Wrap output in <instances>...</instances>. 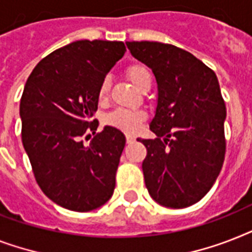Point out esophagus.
I'll return each instance as SVG.
<instances>
[{"label":"esophagus","instance_id":"obj_1","mask_svg":"<svg viewBox=\"0 0 252 252\" xmlns=\"http://www.w3.org/2000/svg\"><path fill=\"white\" fill-rule=\"evenodd\" d=\"M134 140H136V137H134L133 134H126V142H128V144L133 142Z\"/></svg>","mask_w":252,"mask_h":252}]
</instances>
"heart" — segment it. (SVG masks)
<instances>
[{"mask_svg":"<svg viewBox=\"0 0 252 252\" xmlns=\"http://www.w3.org/2000/svg\"><path fill=\"white\" fill-rule=\"evenodd\" d=\"M126 76L137 89H140L146 80L152 78L149 70L144 65L140 64L130 65L129 68L126 69ZM110 77H104L100 85H99V98H106L107 94H108V90H110ZM144 118H145V114L142 111L118 108V110H115L114 112H111L107 116L106 122L108 126H112L115 128H119V129L126 130V132H134L140 126V123L144 120Z\"/></svg>","mask_w":252,"mask_h":252,"instance_id":"1","label":"heart"}]
</instances>
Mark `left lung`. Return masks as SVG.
I'll return each mask as SVG.
<instances>
[{"label":"left lung","mask_w":252,"mask_h":252,"mask_svg":"<svg viewBox=\"0 0 252 252\" xmlns=\"http://www.w3.org/2000/svg\"><path fill=\"white\" fill-rule=\"evenodd\" d=\"M152 69L158 98L146 146L145 186L159 205L189 207L207 195L225 159L226 107L216 73L192 53L158 41H126Z\"/></svg>","instance_id":"1"}]
</instances>
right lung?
<instances>
[{
  "mask_svg": "<svg viewBox=\"0 0 252 252\" xmlns=\"http://www.w3.org/2000/svg\"><path fill=\"white\" fill-rule=\"evenodd\" d=\"M126 53L123 41L77 40L33 68L21 98L22 142L39 187L53 203L90 212L111 199L126 136L98 128V89Z\"/></svg>",
  "mask_w": 252,
  "mask_h": 252,
  "instance_id": "right-lung-1",
  "label": "right lung"
}]
</instances>
